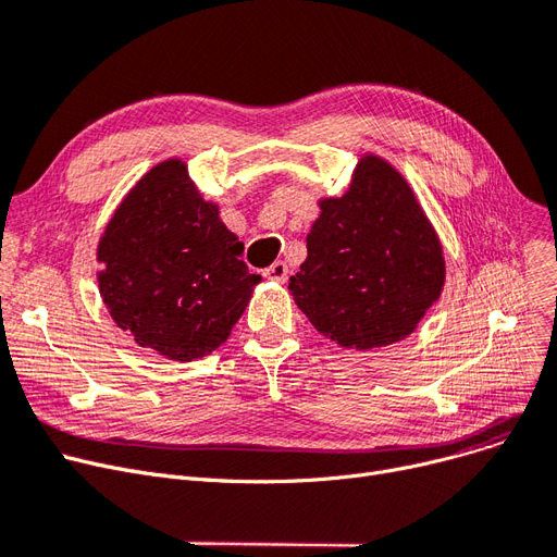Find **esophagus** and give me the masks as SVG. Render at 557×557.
Listing matches in <instances>:
<instances>
[{
  "label": "esophagus",
  "mask_w": 557,
  "mask_h": 557,
  "mask_svg": "<svg viewBox=\"0 0 557 557\" xmlns=\"http://www.w3.org/2000/svg\"><path fill=\"white\" fill-rule=\"evenodd\" d=\"M263 275L273 280V282H286L288 280V265L284 261H275V263L269 265V269H265Z\"/></svg>",
  "instance_id": "1"
}]
</instances>
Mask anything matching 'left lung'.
Segmentation results:
<instances>
[{
  "mask_svg": "<svg viewBox=\"0 0 557 557\" xmlns=\"http://www.w3.org/2000/svg\"><path fill=\"white\" fill-rule=\"evenodd\" d=\"M444 277L440 238L412 188L386 161L364 157L346 196L321 202L288 292L323 336L371 350L412 334Z\"/></svg>",
  "mask_w": 557,
  "mask_h": 557,
  "instance_id": "1",
  "label": "left lung"
}]
</instances>
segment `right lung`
Wrapping results in <instances>:
<instances>
[{
	"label": "right lung",
	"mask_w": 557,
	"mask_h": 557,
	"mask_svg": "<svg viewBox=\"0 0 557 557\" xmlns=\"http://www.w3.org/2000/svg\"><path fill=\"white\" fill-rule=\"evenodd\" d=\"M244 244L205 202L177 159L154 165L123 200L100 240V294L140 348L177 361L230 336L259 275Z\"/></svg>",
	"instance_id": "1"
}]
</instances>
